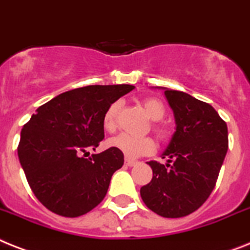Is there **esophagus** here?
<instances>
[{"instance_id":"1","label":"esophagus","mask_w":250,"mask_h":250,"mask_svg":"<svg viewBox=\"0 0 250 250\" xmlns=\"http://www.w3.org/2000/svg\"><path fill=\"white\" fill-rule=\"evenodd\" d=\"M137 164V161L133 160V159H129V157H125V165H128V167H135Z\"/></svg>"}]
</instances>
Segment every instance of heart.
Here are the masks:
<instances>
[{"mask_svg":"<svg viewBox=\"0 0 250 250\" xmlns=\"http://www.w3.org/2000/svg\"><path fill=\"white\" fill-rule=\"evenodd\" d=\"M142 105H144L146 114L152 121H155L152 128L156 132L157 136L160 138H167L169 131H167V125L160 123V119L164 118L165 115L164 104L156 98H147L144 100ZM119 106L121 105L118 102L113 103L104 114L103 123H104V127L109 131L115 128V121H117V114L119 112ZM108 145L110 147L122 151L128 157H138L142 155L152 154L156 148V144L151 137H135L128 133H121L115 137H112L108 141Z\"/></svg>","mask_w":250,"mask_h":250,"instance_id":"1","label":"heart"}]
</instances>
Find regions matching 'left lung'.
I'll list each match as a JSON object with an SVG mask.
<instances>
[{
    "label": "left lung",
    "mask_w": 250,
    "mask_h": 250,
    "mask_svg": "<svg viewBox=\"0 0 250 250\" xmlns=\"http://www.w3.org/2000/svg\"><path fill=\"white\" fill-rule=\"evenodd\" d=\"M164 90L177 128L161 155L167 164L148 161L152 179L140 193L151 211L177 219L200 208L215 188L228 152V125L207 103Z\"/></svg>",
    "instance_id": "8db88e82"
}]
</instances>
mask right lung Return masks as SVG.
<instances>
[{
    "label": "right lung",
    "instance_id": "1",
    "mask_svg": "<svg viewBox=\"0 0 250 250\" xmlns=\"http://www.w3.org/2000/svg\"><path fill=\"white\" fill-rule=\"evenodd\" d=\"M132 85H90L60 94L24 125L18 155L39 202L64 217L95 208L105 197L123 152L108 148L89 156L104 138V114Z\"/></svg>",
    "mask_w": 250,
    "mask_h": 250
}]
</instances>
